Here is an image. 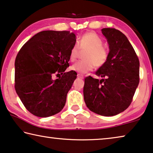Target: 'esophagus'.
Segmentation results:
<instances>
[{"label":"esophagus","mask_w":153,"mask_h":153,"mask_svg":"<svg viewBox=\"0 0 153 153\" xmlns=\"http://www.w3.org/2000/svg\"><path fill=\"white\" fill-rule=\"evenodd\" d=\"M77 78L83 79L84 78V76H83V74H77Z\"/></svg>","instance_id":"esophagus-1"}]
</instances>
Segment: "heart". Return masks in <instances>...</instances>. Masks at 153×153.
Returning <instances> with one entry per match:
<instances>
[{"mask_svg": "<svg viewBox=\"0 0 153 153\" xmlns=\"http://www.w3.org/2000/svg\"><path fill=\"white\" fill-rule=\"evenodd\" d=\"M85 52L83 61L79 62L70 67L73 71L85 74L92 70L94 67H102L109 57V51L103 45V40L100 36L93 32H87L81 37L79 44H74L70 48L69 58L74 62L79 57L80 53Z\"/></svg>", "mask_w": 153, "mask_h": 153, "instance_id": "obj_1", "label": "heart"}]
</instances>
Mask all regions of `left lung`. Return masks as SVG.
Instances as JSON below:
<instances>
[{
  "label": "left lung",
  "mask_w": 153,
  "mask_h": 153,
  "mask_svg": "<svg viewBox=\"0 0 153 153\" xmlns=\"http://www.w3.org/2000/svg\"><path fill=\"white\" fill-rule=\"evenodd\" d=\"M109 45V57L96 75L85 79V102L90 111L113 116L127 109L140 82V61L127 37L119 30H101Z\"/></svg>",
  "instance_id": "8db88e82"
}]
</instances>
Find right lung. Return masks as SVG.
Returning <instances> with one entry per match:
<instances>
[{"mask_svg":"<svg viewBox=\"0 0 153 153\" xmlns=\"http://www.w3.org/2000/svg\"><path fill=\"white\" fill-rule=\"evenodd\" d=\"M75 43L73 33L44 30L20 48L15 61V90L30 114L49 117L64 107L77 75L73 70L65 72Z\"/></svg>","mask_w":153,"mask_h":153,"instance_id":"obj_1","label":"right lung"}]
</instances>
